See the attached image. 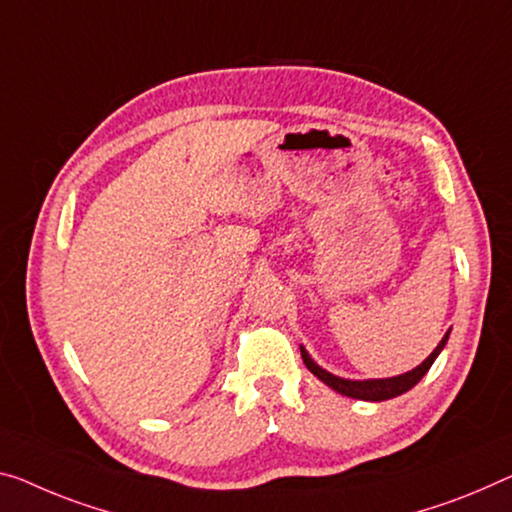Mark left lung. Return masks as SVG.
<instances>
[{"label": "left lung", "instance_id": "left-lung-1", "mask_svg": "<svg viewBox=\"0 0 512 512\" xmlns=\"http://www.w3.org/2000/svg\"><path fill=\"white\" fill-rule=\"evenodd\" d=\"M448 334H451V329L444 334L442 341L435 350L430 352L428 359H423L419 366L412 368V371H407L403 375H396V377H377V380H345V377H338L334 373L325 371V368L318 366L316 361L311 359L309 352H306L304 345H300V352H302V359L309 371L318 377L320 382H325L329 389H334L336 393H341V396H348V398H357V400H368V403H380V400H389V398H396L400 393L410 391L414 384H419V380L423 375L430 371V366L435 364V359L439 357V352L444 350V345L448 341Z\"/></svg>", "mask_w": 512, "mask_h": 512}]
</instances>
